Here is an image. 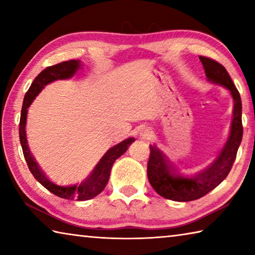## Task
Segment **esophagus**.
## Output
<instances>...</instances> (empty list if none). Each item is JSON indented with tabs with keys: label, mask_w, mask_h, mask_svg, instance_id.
I'll use <instances>...</instances> for the list:
<instances>
[{
	"label": "esophagus",
	"mask_w": 255,
	"mask_h": 255,
	"mask_svg": "<svg viewBox=\"0 0 255 255\" xmlns=\"http://www.w3.org/2000/svg\"><path fill=\"white\" fill-rule=\"evenodd\" d=\"M153 131L150 130L149 128H143L140 130V137L144 138V139H148V138H150V136H152Z\"/></svg>",
	"instance_id": "1"
}]
</instances>
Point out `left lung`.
I'll return each instance as SVG.
<instances>
[{"mask_svg":"<svg viewBox=\"0 0 255 255\" xmlns=\"http://www.w3.org/2000/svg\"><path fill=\"white\" fill-rule=\"evenodd\" d=\"M199 59L204 65L208 80L230 90L234 99L233 123L230 137L217 158L205 171L196 175L188 176L179 173L156 146H149L150 155L147 164L149 183L159 196L174 201L199 199L221 184L232 170L243 137L242 101L239 90L222 64L205 56H199Z\"/></svg>","mask_w":255,"mask_h":255,"instance_id":"8db88e82","label":"left lung"}]
</instances>
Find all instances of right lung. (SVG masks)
I'll return each instance as SVG.
<instances>
[{"label":"right lung","instance_id":"right-lung-1","mask_svg":"<svg viewBox=\"0 0 255 255\" xmlns=\"http://www.w3.org/2000/svg\"><path fill=\"white\" fill-rule=\"evenodd\" d=\"M79 67V59L66 60V62H62L59 64H56V65L45 68V70L34 79L23 99V105L22 109H21V117L19 124V137L21 146H22V152L25 158V162L28 164L30 172H31L34 179H36L38 182L44 185V187L47 190H49L51 193H54V195L60 198H64V199H75L79 201H84L92 199L93 197L98 196L99 193L103 191L108 181H109L112 164L115 163L116 159L119 156H122V155L126 152L128 146H130L132 141L135 140V138H128V139L122 141L120 144L114 146V147L108 150V152L103 155V157L100 159V162L97 164V166L94 167L91 174L89 175V178L86 179L83 183H81L80 185L60 187V185L51 182V181H49V179H47L46 175L42 173L39 165H38L37 162L34 161L33 156L31 153H30L27 143V137H25V123H27L28 108L31 105L33 99L38 96V93L41 91L42 88H44L46 84H48L55 80L70 79V77L74 75V73L77 71Z\"/></svg>","mask_w":255,"mask_h":255}]
</instances>
